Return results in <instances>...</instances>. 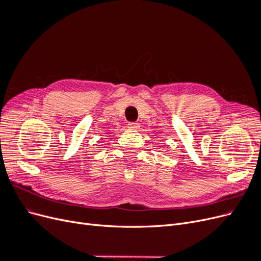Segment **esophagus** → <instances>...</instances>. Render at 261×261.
Returning a JSON list of instances; mask_svg holds the SVG:
<instances>
[{
  "mask_svg": "<svg viewBox=\"0 0 261 261\" xmlns=\"http://www.w3.org/2000/svg\"><path fill=\"white\" fill-rule=\"evenodd\" d=\"M127 126H128L129 129H137V128H139V124L136 123V122H130V123L127 124Z\"/></svg>",
  "mask_w": 261,
  "mask_h": 261,
  "instance_id": "34e87169",
  "label": "esophagus"
}]
</instances>
